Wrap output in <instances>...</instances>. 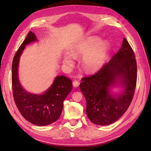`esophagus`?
Masks as SVG:
<instances>
[{
  "instance_id": "esophagus-1",
  "label": "esophagus",
  "mask_w": 151,
  "mask_h": 151,
  "mask_svg": "<svg viewBox=\"0 0 151 151\" xmlns=\"http://www.w3.org/2000/svg\"><path fill=\"white\" fill-rule=\"evenodd\" d=\"M79 84H80V83L78 81H74L73 83V86L74 87H78V86H79Z\"/></svg>"
}]
</instances>
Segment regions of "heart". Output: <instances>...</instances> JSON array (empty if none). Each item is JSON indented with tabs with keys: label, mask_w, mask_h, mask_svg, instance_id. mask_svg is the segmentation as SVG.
<instances>
[{
	"label": "heart",
	"mask_w": 151,
	"mask_h": 151,
	"mask_svg": "<svg viewBox=\"0 0 151 151\" xmlns=\"http://www.w3.org/2000/svg\"><path fill=\"white\" fill-rule=\"evenodd\" d=\"M110 44L106 40H101L98 37H91L75 45L72 49L74 57H83L82 66L88 73H94L103 66L108 57ZM63 63L66 67L73 66V58L69 55L63 57Z\"/></svg>",
	"instance_id": "1"
}]
</instances>
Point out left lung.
Masks as SVG:
<instances>
[{
    "label": "left lung",
    "instance_id": "1",
    "mask_svg": "<svg viewBox=\"0 0 151 151\" xmlns=\"http://www.w3.org/2000/svg\"><path fill=\"white\" fill-rule=\"evenodd\" d=\"M137 62L132 48L124 38L121 47L95 75L81 79L79 85L86 101V115L94 124L109 125L127 111L137 84ZM116 86L122 90L112 93Z\"/></svg>",
    "mask_w": 151,
    "mask_h": 151
}]
</instances>
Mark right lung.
Segmentation results:
<instances>
[{"instance_id": "right-lung-1", "label": "right lung", "mask_w": 151, "mask_h": 151, "mask_svg": "<svg viewBox=\"0 0 151 151\" xmlns=\"http://www.w3.org/2000/svg\"><path fill=\"white\" fill-rule=\"evenodd\" d=\"M37 40L35 33L30 31L14 55L12 65V93L15 104L22 116L30 123L46 126L59 119L63 102L72 91L73 83L70 78L65 76H57L42 94H33L24 90L18 73L20 57L26 45Z\"/></svg>"}]
</instances>
